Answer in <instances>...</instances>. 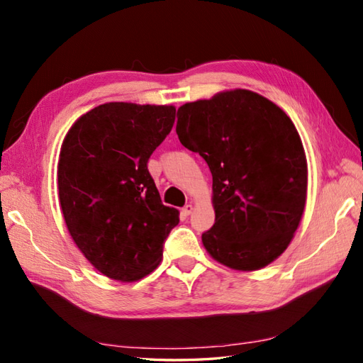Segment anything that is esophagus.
Listing matches in <instances>:
<instances>
[{
  "mask_svg": "<svg viewBox=\"0 0 363 363\" xmlns=\"http://www.w3.org/2000/svg\"><path fill=\"white\" fill-rule=\"evenodd\" d=\"M191 212H194V206H191V204H186V206L182 207V213L184 215H190Z\"/></svg>",
  "mask_w": 363,
  "mask_h": 363,
  "instance_id": "obj_1",
  "label": "esophagus"
}]
</instances>
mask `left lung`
<instances>
[{"instance_id":"8db88e82","label":"left lung","mask_w":363,"mask_h":363,"mask_svg":"<svg viewBox=\"0 0 363 363\" xmlns=\"http://www.w3.org/2000/svg\"><path fill=\"white\" fill-rule=\"evenodd\" d=\"M176 134L212 173L211 256L238 272L272 264L303 217L307 160L293 121L256 91L235 89L177 109Z\"/></svg>"}]
</instances>
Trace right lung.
Returning a JSON list of instances; mask_svg holds the SVG:
<instances>
[{"instance_id": "right-lung-1", "label": "right lung", "mask_w": 363, "mask_h": 363, "mask_svg": "<svg viewBox=\"0 0 363 363\" xmlns=\"http://www.w3.org/2000/svg\"><path fill=\"white\" fill-rule=\"evenodd\" d=\"M174 106L106 103L68 130L57 164L59 203L76 246L99 273L134 282L157 268L179 212L162 204L148 172Z\"/></svg>"}]
</instances>
